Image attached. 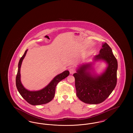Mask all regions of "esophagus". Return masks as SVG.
I'll return each instance as SVG.
<instances>
[{"label": "esophagus", "instance_id": "1", "mask_svg": "<svg viewBox=\"0 0 133 133\" xmlns=\"http://www.w3.org/2000/svg\"><path fill=\"white\" fill-rule=\"evenodd\" d=\"M69 72L71 74H73L75 72V69H74V68H70L69 70Z\"/></svg>", "mask_w": 133, "mask_h": 133}]
</instances>
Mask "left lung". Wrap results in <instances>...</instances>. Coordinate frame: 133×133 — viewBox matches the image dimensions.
Segmentation results:
<instances>
[{"instance_id": "left-lung-1", "label": "left lung", "mask_w": 133, "mask_h": 133, "mask_svg": "<svg viewBox=\"0 0 133 133\" xmlns=\"http://www.w3.org/2000/svg\"><path fill=\"white\" fill-rule=\"evenodd\" d=\"M100 53L94 56L93 62L78 66L73 74L75 80L76 95L85 103L98 104L104 101L111 94L117 84L118 62L111 47L103 43ZM102 61L107 65L100 75L95 74L92 65Z\"/></svg>"}]
</instances>
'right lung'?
I'll use <instances>...</instances> for the list:
<instances>
[{"instance_id": "obj_1", "label": "right lung", "mask_w": 133, "mask_h": 133, "mask_svg": "<svg viewBox=\"0 0 133 133\" xmlns=\"http://www.w3.org/2000/svg\"><path fill=\"white\" fill-rule=\"evenodd\" d=\"M28 51L20 58L18 63L17 74L16 78V85L20 94L26 101L32 105H40L45 104L50 102L55 96V88L57 84L69 75V72L66 70L55 76L46 87L38 91H30L23 86L21 82L20 68L23 60Z\"/></svg>"}]
</instances>
